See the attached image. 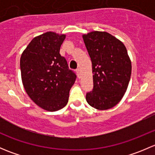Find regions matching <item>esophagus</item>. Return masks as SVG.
<instances>
[{"label":"esophagus","mask_w":155,"mask_h":155,"mask_svg":"<svg viewBox=\"0 0 155 155\" xmlns=\"http://www.w3.org/2000/svg\"><path fill=\"white\" fill-rule=\"evenodd\" d=\"M76 73H77V76H78V77L79 78H80V76H81V72H80V69H76Z\"/></svg>","instance_id":"obj_1"}]
</instances>
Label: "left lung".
I'll list each match as a JSON object with an SVG mask.
<instances>
[{"label": "left lung", "instance_id": "1", "mask_svg": "<svg viewBox=\"0 0 155 155\" xmlns=\"http://www.w3.org/2000/svg\"><path fill=\"white\" fill-rule=\"evenodd\" d=\"M92 63L94 88L86 94L91 107L107 110L125 94L131 76V61L124 43L106 31L82 35Z\"/></svg>", "mask_w": 155, "mask_h": 155}]
</instances>
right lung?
Returning a JSON list of instances; mask_svg holds the SVG:
<instances>
[{"label":"right lung","instance_id":"1","mask_svg":"<svg viewBox=\"0 0 155 155\" xmlns=\"http://www.w3.org/2000/svg\"><path fill=\"white\" fill-rule=\"evenodd\" d=\"M66 35L48 31L35 37L20 58L23 86L38 107L55 112L68 104L76 76L69 70L60 48Z\"/></svg>","mask_w":155,"mask_h":155}]
</instances>
